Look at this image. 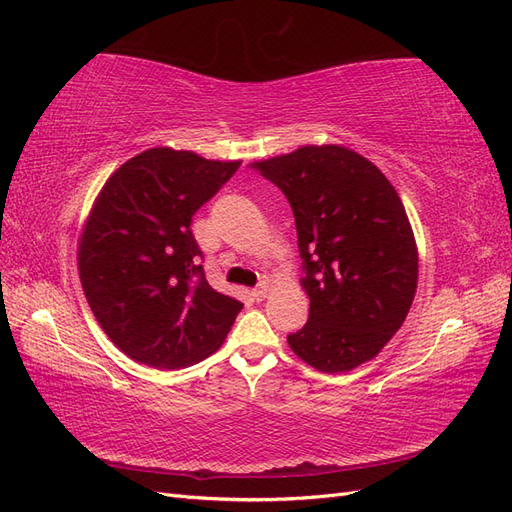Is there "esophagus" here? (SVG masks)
Wrapping results in <instances>:
<instances>
[{
    "label": "esophagus",
    "instance_id": "obj_1",
    "mask_svg": "<svg viewBox=\"0 0 512 512\" xmlns=\"http://www.w3.org/2000/svg\"><path fill=\"white\" fill-rule=\"evenodd\" d=\"M267 290H269V284H265V282H262L260 286H256V288H252V297H254V301H262V299H265L267 297Z\"/></svg>",
    "mask_w": 512,
    "mask_h": 512
}]
</instances>
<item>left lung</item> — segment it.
Returning a JSON list of instances; mask_svg holds the SVG:
<instances>
[{
  "label": "left lung",
  "instance_id": "8db88e82",
  "mask_svg": "<svg viewBox=\"0 0 512 512\" xmlns=\"http://www.w3.org/2000/svg\"><path fill=\"white\" fill-rule=\"evenodd\" d=\"M284 192L297 224L305 327L292 352L327 374L389 344L416 292L418 252L404 203L378 166L339 145H307L254 164Z\"/></svg>",
  "mask_w": 512,
  "mask_h": 512
}]
</instances>
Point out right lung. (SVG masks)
I'll return each instance as SVG.
<instances>
[{
	"label": "right lung",
	"instance_id": "add662e5",
	"mask_svg": "<svg viewBox=\"0 0 512 512\" xmlns=\"http://www.w3.org/2000/svg\"><path fill=\"white\" fill-rule=\"evenodd\" d=\"M241 162L147 149L108 177L79 243L87 303L130 359L181 369L207 359L243 303L213 290L192 218Z\"/></svg>",
	"mask_w": 512,
	"mask_h": 512
}]
</instances>
